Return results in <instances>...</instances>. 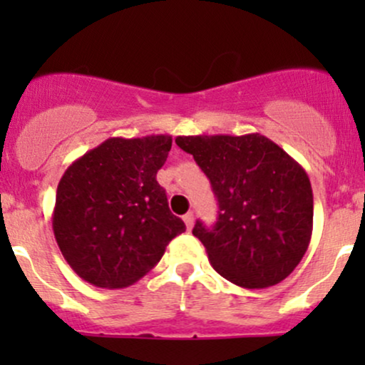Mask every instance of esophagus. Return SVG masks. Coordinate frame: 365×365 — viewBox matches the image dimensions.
Returning a JSON list of instances; mask_svg holds the SVG:
<instances>
[{
    "label": "esophagus",
    "mask_w": 365,
    "mask_h": 365,
    "mask_svg": "<svg viewBox=\"0 0 365 365\" xmlns=\"http://www.w3.org/2000/svg\"><path fill=\"white\" fill-rule=\"evenodd\" d=\"M183 221H185L187 230L190 232V230L194 228V212H187V215L183 216Z\"/></svg>",
    "instance_id": "esophagus-1"
}]
</instances>
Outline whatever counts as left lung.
Masks as SVG:
<instances>
[{
  "label": "left lung",
  "instance_id": "obj_1",
  "mask_svg": "<svg viewBox=\"0 0 365 365\" xmlns=\"http://www.w3.org/2000/svg\"><path fill=\"white\" fill-rule=\"evenodd\" d=\"M217 197V221H197L212 267L242 288H267L299 266L312 235L314 199L299 163L261 133L180 135Z\"/></svg>",
  "mask_w": 365,
  "mask_h": 365
}]
</instances>
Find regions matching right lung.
Segmentation results:
<instances>
[{"mask_svg": "<svg viewBox=\"0 0 365 365\" xmlns=\"http://www.w3.org/2000/svg\"><path fill=\"white\" fill-rule=\"evenodd\" d=\"M170 149L171 135L111 137L63 173L53 232L65 261L87 283L133 284L185 232L156 180Z\"/></svg>", "mask_w": 365, "mask_h": 365, "instance_id": "1", "label": "right lung"}]
</instances>
